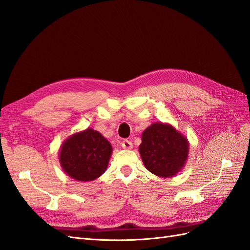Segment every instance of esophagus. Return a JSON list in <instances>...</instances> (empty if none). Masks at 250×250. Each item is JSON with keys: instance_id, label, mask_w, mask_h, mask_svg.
Returning a JSON list of instances; mask_svg holds the SVG:
<instances>
[{"instance_id": "1", "label": "esophagus", "mask_w": 250, "mask_h": 250, "mask_svg": "<svg viewBox=\"0 0 250 250\" xmlns=\"http://www.w3.org/2000/svg\"><path fill=\"white\" fill-rule=\"evenodd\" d=\"M121 146H122L123 149H127V150H129V149H131L133 147L132 143L130 141H128V140H124L122 142V144H121Z\"/></svg>"}]
</instances>
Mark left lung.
Here are the masks:
<instances>
[{
  "label": "left lung",
  "mask_w": 250,
  "mask_h": 250,
  "mask_svg": "<svg viewBox=\"0 0 250 250\" xmlns=\"http://www.w3.org/2000/svg\"><path fill=\"white\" fill-rule=\"evenodd\" d=\"M139 152L149 172L158 177L171 178L186 166L190 143L173 125L154 122L143 131Z\"/></svg>",
  "instance_id": "8db88e82"
}]
</instances>
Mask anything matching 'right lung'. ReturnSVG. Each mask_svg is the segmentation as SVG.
I'll return each instance as SVG.
<instances>
[{
	"mask_svg": "<svg viewBox=\"0 0 250 250\" xmlns=\"http://www.w3.org/2000/svg\"><path fill=\"white\" fill-rule=\"evenodd\" d=\"M112 147L93 128L74 132L60 146L58 160L67 176L78 181H92L106 171Z\"/></svg>",
	"mask_w": 250,
	"mask_h": 250,
	"instance_id": "1",
	"label": "right lung"
}]
</instances>
